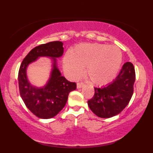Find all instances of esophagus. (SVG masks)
<instances>
[{
    "label": "esophagus",
    "instance_id": "1",
    "mask_svg": "<svg viewBox=\"0 0 153 153\" xmlns=\"http://www.w3.org/2000/svg\"><path fill=\"white\" fill-rule=\"evenodd\" d=\"M82 86H84V83H82V82H78V83H77V88H82Z\"/></svg>",
    "mask_w": 153,
    "mask_h": 153
}]
</instances>
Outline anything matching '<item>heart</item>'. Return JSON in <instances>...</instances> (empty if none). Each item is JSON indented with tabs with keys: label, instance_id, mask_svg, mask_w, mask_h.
I'll return each instance as SVG.
<instances>
[{
	"label": "heart",
	"instance_id": "1",
	"mask_svg": "<svg viewBox=\"0 0 153 153\" xmlns=\"http://www.w3.org/2000/svg\"><path fill=\"white\" fill-rule=\"evenodd\" d=\"M122 60L120 49L103 44H82L73 53L63 58V68L68 76L73 80L86 74L96 85H105L111 81L118 73Z\"/></svg>",
	"mask_w": 153,
	"mask_h": 153
}]
</instances>
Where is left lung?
I'll return each instance as SVG.
<instances>
[{"label":"left lung","mask_w":153,"mask_h":153,"mask_svg":"<svg viewBox=\"0 0 153 153\" xmlns=\"http://www.w3.org/2000/svg\"><path fill=\"white\" fill-rule=\"evenodd\" d=\"M134 81V65L129 62L124 63L119 75L111 83L94 88V97L88 101L89 108L101 118H110L119 114L130 101Z\"/></svg>","instance_id":"8db88e82"}]
</instances>
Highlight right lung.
<instances>
[{
    "mask_svg": "<svg viewBox=\"0 0 153 153\" xmlns=\"http://www.w3.org/2000/svg\"><path fill=\"white\" fill-rule=\"evenodd\" d=\"M64 48L62 42H51L32 49L22 61L19 71V86L21 97L34 115L40 119L55 117L65 106L70 92L76 89V83L68 81L58 69L57 58L62 57ZM49 57L52 69L47 83L36 87L29 82L27 68L39 57Z\"/></svg>",
    "mask_w": 153,
    "mask_h": 153,
    "instance_id": "1",
    "label": "right lung"
}]
</instances>
